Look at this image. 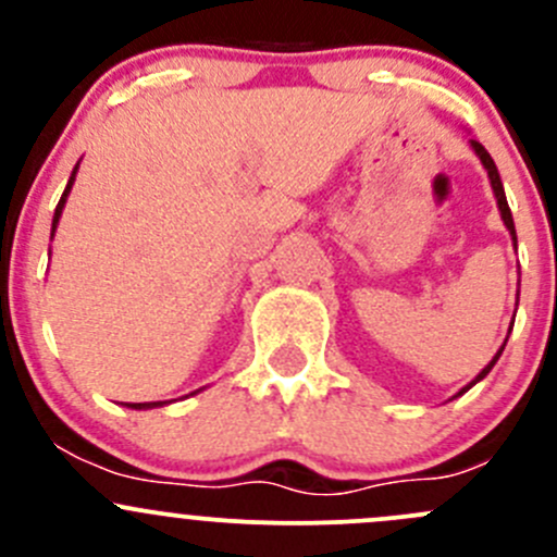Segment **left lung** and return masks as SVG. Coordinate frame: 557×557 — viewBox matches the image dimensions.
<instances>
[{"mask_svg":"<svg viewBox=\"0 0 557 557\" xmlns=\"http://www.w3.org/2000/svg\"><path fill=\"white\" fill-rule=\"evenodd\" d=\"M469 143H471V150H474V153H476V159H480V161H482V166H485L487 177H491V188H493V196H496V205H498V212H502V221H504V226H507V232H509V237H512L515 247H518V234H515L512 210H509V205H507V194H504L502 177H498V170H496V161L491 159V153H487V150L482 148V145L476 143V139H469ZM509 331H512V325H509ZM504 345H507V339H504ZM504 345L498 347V352H496V356H493V361L487 363V367L482 369V372L476 374V377L471 380L469 385H466V387H460V391L455 393V396H463V393L469 391L471 385H476V383H480V380H485V377H487V372H491V369L496 367V361H498V358H502V352H504ZM455 396H453V398H455Z\"/></svg>","mask_w":557,"mask_h":557,"instance_id":"1","label":"left lung"}]
</instances>
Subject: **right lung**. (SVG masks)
I'll return each mask as SVG.
<instances>
[{"instance_id": "obj_1", "label": "right lung", "mask_w": 557, "mask_h": 557, "mask_svg": "<svg viewBox=\"0 0 557 557\" xmlns=\"http://www.w3.org/2000/svg\"><path fill=\"white\" fill-rule=\"evenodd\" d=\"M77 170H81V161H77V164H75V170H72V177H70V183H66V188H64V194H61L59 205H55V212H53V226H50V239H53V234H55V226H59V218H61V212H64L66 196H70L72 185H75V174H77ZM164 404H166V401H143V404H126V407H128V409H153V407H164Z\"/></svg>"}]
</instances>
